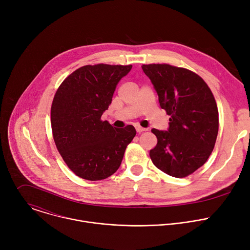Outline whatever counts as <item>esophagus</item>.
Returning <instances> with one entry per match:
<instances>
[{
  "mask_svg": "<svg viewBox=\"0 0 250 250\" xmlns=\"http://www.w3.org/2000/svg\"><path fill=\"white\" fill-rule=\"evenodd\" d=\"M135 129H136V131H137L138 133H140V132H142V131H146V128H145V127H141V126H139V125H136V126H135Z\"/></svg>",
  "mask_w": 250,
  "mask_h": 250,
  "instance_id": "esophagus-1",
  "label": "esophagus"
}]
</instances>
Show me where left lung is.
I'll list each match as a JSON object with an SVG mask.
<instances>
[{"label":"left lung","instance_id":"1","mask_svg":"<svg viewBox=\"0 0 250 250\" xmlns=\"http://www.w3.org/2000/svg\"><path fill=\"white\" fill-rule=\"evenodd\" d=\"M170 116L167 130L152 128L156 146L149 155L164 173L183 178L203 166L215 146L219 112L206 82L192 71L169 64L141 66Z\"/></svg>","mask_w":250,"mask_h":250}]
</instances>
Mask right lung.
Masks as SVG:
<instances>
[{
    "label": "right lung",
    "instance_id": "right-lung-1",
    "mask_svg": "<svg viewBox=\"0 0 250 250\" xmlns=\"http://www.w3.org/2000/svg\"><path fill=\"white\" fill-rule=\"evenodd\" d=\"M131 67L83 66L62 82L54 96L51 127L56 147L67 166L83 179L97 181L113 175L136 134L132 125L117 128L101 121L118 83Z\"/></svg>",
    "mask_w": 250,
    "mask_h": 250
}]
</instances>
